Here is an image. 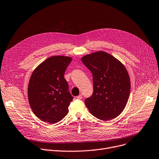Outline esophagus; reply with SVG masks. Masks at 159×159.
<instances>
[{"mask_svg":"<svg viewBox=\"0 0 159 159\" xmlns=\"http://www.w3.org/2000/svg\"><path fill=\"white\" fill-rule=\"evenodd\" d=\"M77 98L78 100H81V99L82 98V94H79V96L77 97Z\"/></svg>","mask_w":159,"mask_h":159,"instance_id":"obj_1","label":"esophagus"}]
</instances>
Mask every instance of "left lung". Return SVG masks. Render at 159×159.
I'll return each mask as SVG.
<instances>
[{
	"instance_id": "obj_1",
	"label": "left lung",
	"mask_w": 159,
	"mask_h": 159,
	"mask_svg": "<svg viewBox=\"0 0 159 159\" xmlns=\"http://www.w3.org/2000/svg\"><path fill=\"white\" fill-rule=\"evenodd\" d=\"M93 74V93L85 100L90 113L102 120L118 116L128 102L130 80L127 70L118 59L98 51L81 58Z\"/></svg>"
}]
</instances>
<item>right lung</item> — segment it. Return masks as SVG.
Segmentation results:
<instances>
[{
    "label": "right lung",
    "instance_id": "1",
    "mask_svg": "<svg viewBox=\"0 0 159 159\" xmlns=\"http://www.w3.org/2000/svg\"><path fill=\"white\" fill-rule=\"evenodd\" d=\"M71 60L68 56L50 57L32 73L27 88L28 100L33 112L42 121L56 123L68 113L73 97L64 75Z\"/></svg>",
    "mask_w": 159,
    "mask_h": 159
}]
</instances>
